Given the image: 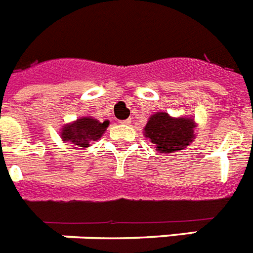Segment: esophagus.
Here are the masks:
<instances>
[{
  "instance_id": "obj_1",
  "label": "esophagus",
  "mask_w": 253,
  "mask_h": 253,
  "mask_svg": "<svg viewBox=\"0 0 253 253\" xmlns=\"http://www.w3.org/2000/svg\"><path fill=\"white\" fill-rule=\"evenodd\" d=\"M121 124H125V125H129L130 124V123H132V120H130V119H126V120H121L120 121Z\"/></svg>"
}]
</instances>
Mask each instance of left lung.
Segmentation results:
<instances>
[{"label": "left lung", "instance_id": "obj_1", "mask_svg": "<svg viewBox=\"0 0 253 253\" xmlns=\"http://www.w3.org/2000/svg\"><path fill=\"white\" fill-rule=\"evenodd\" d=\"M196 123L193 117H171L166 112L151 115L143 128V136L149 138L158 153H179L195 139Z\"/></svg>", "mask_w": 253, "mask_h": 253}]
</instances>
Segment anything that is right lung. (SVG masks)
<instances>
[{
	"label": "right lung",
	"mask_w": 253,
	"mask_h": 253,
	"mask_svg": "<svg viewBox=\"0 0 253 253\" xmlns=\"http://www.w3.org/2000/svg\"><path fill=\"white\" fill-rule=\"evenodd\" d=\"M110 121L100 123L94 117H80L61 129V138L64 142H70L74 146L88 147L90 141H96L103 136L108 128Z\"/></svg>",
	"instance_id": "obj_1"
}]
</instances>
